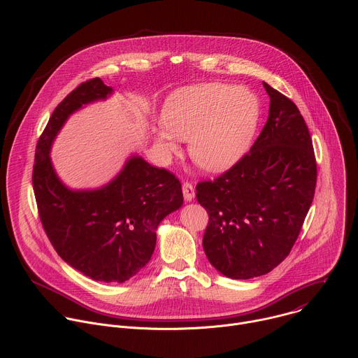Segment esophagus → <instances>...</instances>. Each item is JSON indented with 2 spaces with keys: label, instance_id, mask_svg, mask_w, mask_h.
I'll list each match as a JSON object with an SVG mask.
<instances>
[{
  "label": "esophagus",
  "instance_id": "1",
  "mask_svg": "<svg viewBox=\"0 0 358 358\" xmlns=\"http://www.w3.org/2000/svg\"><path fill=\"white\" fill-rule=\"evenodd\" d=\"M182 195H184V199H185L187 202H189V201L194 199V196H195V189H194L192 184H189V182H184V184H182Z\"/></svg>",
  "mask_w": 358,
  "mask_h": 358
}]
</instances>
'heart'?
Masks as SVG:
<instances>
[{
  "label": "heart",
  "instance_id": "heart-1",
  "mask_svg": "<svg viewBox=\"0 0 358 358\" xmlns=\"http://www.w3.org/2000/svg\"><path fill=\"white\" fill-rule=\"evenodd\" d=\"M261 100L248 87L207 82L184 86L166 99L164 127L152 130V143L164 160L177 156L188 140L191 159L210 173L234 167L249 150L261 120Z\"/></svg>",
  "mask_w": 358,
  "mask_h": 358
}]
</instances>
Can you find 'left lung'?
Wrapping results in <instances>:
<instances>
[{"label":"left lung","mask_w":358,"mask_h":358,"mask_svg":"<svg viewBox=\"0 0 358 358\" xmlns=\"http://www.w3.org/2000/svg\"><path fill=\"white\" fill-rule=\"evenodd\" d=\"M268 122L245 155L214 181L196 185L210 222L202 246L211 265L231 279L275 269L294 245L316 188L312 137L290 99L264 82Z\"/></svg>","instance_id":"1"}]
</instances>
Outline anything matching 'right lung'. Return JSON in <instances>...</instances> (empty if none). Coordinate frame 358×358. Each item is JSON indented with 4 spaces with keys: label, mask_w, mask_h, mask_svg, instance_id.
<instances>
[{
    "label": "right lung",
    "mask_w": 358,
    "mask_h": 358,
    "mask_svg": "<svg viewBox=\"0 0 358 358\" xmlns=\"http://www.w3.org/2000/svg\"><path fill=\"white\" fill-rule=\"evenodd\" d=\"M112 94L94 78L61 101L39 137L32 184L43 229L59 257L93 280L123 283L148 264L160 222L184 199L171 173L137 155L99 188L73 189L58 177L50 160L58 133L71 115Z\"/></svg>",
    "instance_id": "add662e5"
}]
</instances>
